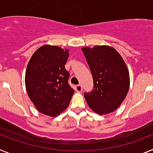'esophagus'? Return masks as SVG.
I'll return each mask as SVG.
<instances>
[{
	"label": "esophagus",
	"mask_w": 153,
	"mask_h": 153,
	"mask_svg": "<svg viewBox=\"0 0 153 153\" xmlns=\"http://www.w3.org/2000/svg\"><path fill=\"white\" fill-rule=\"evenodd\" d=\"M75 90L77 93H81V92L83 91V86L81 84H78L75 86Z\"/></svg>",
	"instance_id": "34e87169"
}]
</instances>
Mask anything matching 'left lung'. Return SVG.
<instances>
[{
  "instance_id": "8db88e82",
  "label": "left lung",
  "mask_w": 153,
  "mask_h": 153,
  "mask_svg": "<svg viewBox=\"0 0 153 153\" xmlns=\"http://www.w3.org/2000/svg\"><path fill=\"white\" fill-rule=\"evenodd\" d=\"M91 70L93 89L84 93L86 101L100 115L114 111L122 103L129 88V74L123 59L114 48L96 46L82 49Z\"/></svg>"
}]
</instances>
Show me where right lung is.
Returning a JSON list of instances; mask_svg holds the SVG:
<instances>
[{
    "mask_svg": "<svg viewBox=\"0 0 153 153\" xmlns=\"http://www.w3.org/2000/svg\"><path fill=\"white\" fill-rule=\"evenodd\" d=\"M67 50L44 45L31 56L25 74L27 94L38 111L56 117L67 109L74 90L69 84L70 73L65 68Z\"/></svg>",
    "mask_w": 153,
    "mask_h": 153,
    "instance_id": "1",
    "label": "right lung"
}]
</instances>
